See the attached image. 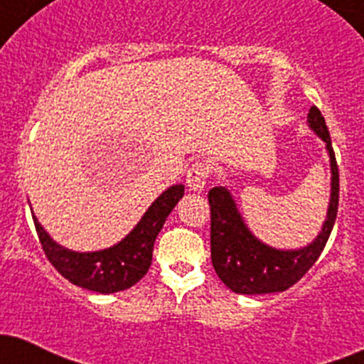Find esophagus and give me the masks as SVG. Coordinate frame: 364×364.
<instances>
[{"label": "esophagus", "instance_id": "34e87169", "mask_svg": "<svg viewBox=\"0 0 364 364\" xmlns=\"http://www.w3.org/2000/svg\"><path fill=\"white\" fill-rule=\"evenodd\" d=\"M210 176V166L203 161L193 162L191 168L188 169V175H186V182L191 189L195 191H202L205 188L207 180Z\"/></svg>", "mask_w": 364, "mask_h": 364}]
</instances>
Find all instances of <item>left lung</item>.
I'll use <instances>...</instances> for the list:
<instances>
[{"instance_id":"obj_1","label":"left lung","mask_w":364,"mask_h":364,"mask_svg":"<svg viewBox=\"0 0 364 364\" xmlns=\"http://www.w3.org/2000/svg\"><path fill=\"white\" fill-rule=\"evenodd\" d=\"M307 119L311 128L327 144L332 169L331 205L323 228L314 243L293 252L266 247L252 236L227 189L214 188L207 195L210 205V259L218 277L234 293L262 295L286 291L309 272L331 236L340 202V171L328 128L316 105L309 109Z\"/></svg>"}]
</instances>
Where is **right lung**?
<instances>
[{
    "mask_svg": "<svg viewBox=\"0 0 364 364\" xmlns=\"http://www.w3.org/2000/svg\"><path fill=\"white\" fill-rule=\"evenodd\" d=\"M182 196L184 186H171L151 203L143 220L121 243L92 254L65 250L48 236L33 214L32 218L48 261L64 279L89 291L116 293L128 289L146 275L151 264L155 237Z\"/></svg>",
    "mask_w": 364,
    "mask_h": 364,
    "instance_id": "1",
    "label": "right lung"
}]
</instances>
